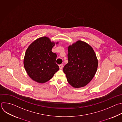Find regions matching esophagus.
<instances>
[{
  "instance_id": "obj_1",
  "label": "esophagus",
  "mask_w": 122,
  "mask_h": 122,
  "mask_svg": "<svg viewBox=\"0 0 122 122\" xmlns=\"http://www.w3.org/2000/svg\"><path fill=\"white\" fill-rule=\"evenodd\" d=\"M59 66L60 69H62L63 68V64H61V65H60Z\"/></svg>"
}]
</instances>
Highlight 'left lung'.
<instances>
[{"label":"left lung","mask_w":122,"mask_h":122,"mask_svg":"<svg viewBox=\"0 0 122 122\" xmlns=\"http://www.w3.org/2000/svg\"><path fill=\"white\" fill-rule=\"evenodd\" d=\"M68 62L64 67L68 82L79 88L87 85L93 78L98 68V59L91 46L77 41L68 47Z\"/></svg>","instance_id":"1"}]
</instances>
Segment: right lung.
Wrapping results in <instances>:
<instances>
[{"instance_id": "add662e5", "label": "right lung", "mask_w": 122, "mask_h": 122, "mask_svg": "<svg viewBox=\"0 0 122 122\" xmlns=\"http://www.w3.org/2000/svg\"><path fill=\"white\" fill-rule=\"evenodd\" d=\"M55 45V42L45 36L35 40L26 50L23 60L24 68L29 76L38 83L48 81L59 69L56 63V54L52 51Z\"/></svg>"}]
</instances>
